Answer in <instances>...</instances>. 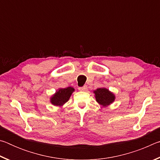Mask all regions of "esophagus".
I'll use <instances>...</instances> for the list:
<instances>
[{"label": "esophagus", "instance_id": "34e87169", "mask_svg": "<svg viewBox=\"0 0 160 160\" xmlns=\"http://www.w3.org/2000/svg\"><path fill=\"white\" fill-rule=\"evenodd\" d=\"M78 90H79L80 91H86L87 90H88V86L87 85H84L83 87H80L79 88H78Z\"/></svg>", "mask_w": 160, "mask_h": 160}]
</instances>
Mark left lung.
<instances>
[{
    "instance_id": "left-lung-1",
    "label": "left lung",
    "mask_w": 160,
    "mask_h": 160,
    "mask_svg": "<svg viewBox=\"0 0 160 160\" xmlns=\"http://www.w3.org/2000/svg\"><path fill=\"white\" fill-rule=\"evenodd\" d=\"M96 101L102 107H107L114 102L115 95L108 89L98 88L94 91Z\"/></svg>"
}]
</instances>
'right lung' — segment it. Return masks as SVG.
I'll use <instances>...</instances> for the list:
<instances>
[{
	"instance_id": "obj_1",
	"label": "right lung",
	"mask_w": 160,
	"mask_h": 160,
	"mask_svg": "<svg viewBox=\"0 0 160 160\" xmlns=\"http://www.w3.org/2000/svg\"><path fill=\"white\" fill-rule=\"evenodd\" d=\"M75 89L71 87L66 88H61L56 92V93L51 97L50 102L54 106L62 107L65 103L68 101Z\"/></svg>"
}]
</instances>
